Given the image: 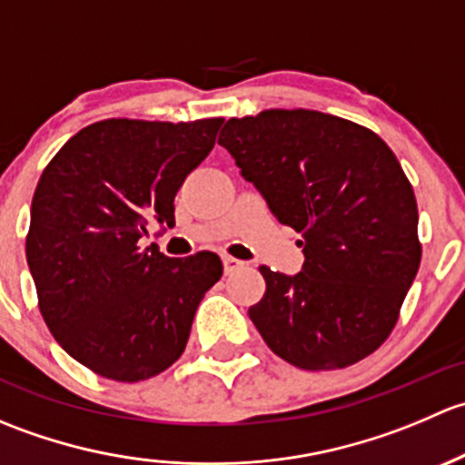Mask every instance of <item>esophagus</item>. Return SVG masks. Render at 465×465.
Returning <instances> with one entry per match:
<instances>
[{"label":"esophagus","instance_id":"obj_1","mask_svg":"<svg viewBox=\"0 0 465 465\" xmlns=\"http://www.w3.org/2000/svg\"><path fill=\"white\" fill-rule=\"evenodd\" d=\"M223 265H224V272H227V274H232V272L241 270V267L245 265V262L233 259V256H229V254H224L223 256Z\"/></svg>","mask_w":465,"mask_h":465}]
</instances>
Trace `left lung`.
Listing matches in <instances>:
<instances>
[{"mask_svg": "<svg viewBox=\"0 0 465 465\" xmlns=\"http://www.w3.org/2000/svg\"><path fill=\"white\" fill-rule=\"evenodd\" d=\"M220 145L281 224L302 233L297 276L261 265L250 320L306 371L360 362L384 344L420 265L419 206L373 130L315 110H262L224 124Z\"/></svg>", "mask_w": 465, "mask_h": 465, "instance_id": "obj_1", "label": "left lung"}]
</instances>
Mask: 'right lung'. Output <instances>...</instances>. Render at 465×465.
<instances>
[{
  "label": "right lung",
  "mask_w": 465,
  "mask_h": 465,
  "mask_svg": "<svg viewBox=\"0 0 465 465\" xmlns=\"http://www.w3.org/2000/svg\"><path fill=\"white\" fill-rule=\"evenodd\" d=\"M220 125V116L96 121L42 171L26 233L37 308L55 341L89 371L142 382L184 353L223 261L213 252L168 259L139 241L154 220L175 224L173 200Z\"/></svg>",
  "instance_id": "right-lung-1"
}]
</instances>
